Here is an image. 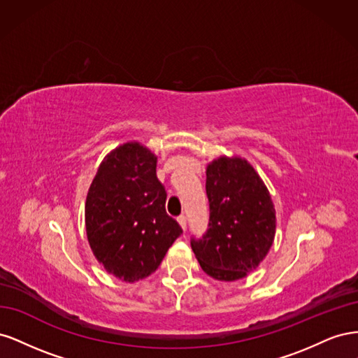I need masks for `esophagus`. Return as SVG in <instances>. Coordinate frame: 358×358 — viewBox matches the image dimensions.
<instances>
[{
  "instance_id": "34e87169",
  "label": "esophagus",
  "mask_w": 358,
  "mask_h": 358,
  "mask_svg": "<svg viewBox=\"0 0 358 358\" xmlns=\"http://www.w3.org/2000/svg\"><path fill=\"white\" fill-rule=\"evenodd\" d=\"M178 222H179L182 230L187 229V218H185V215H179V216H178Z\"/></svg>"
}]
</instances>
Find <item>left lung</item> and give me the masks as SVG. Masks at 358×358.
I'll use <instances>...</instances> for the list:
<instances>
[{"label": "left lung", "instance_id": "1", "mask_svg": "<svg viewBox=\"0 0 358 358\" xmlns=\"http://www.w3.org/2000/svg\"><path fill=\"white\" fill-rule=\"evenodd\" d=\"M210 218L208 233L192 241L203 272L233 282L248 276L268 254L276 233L270 192L251 162L221 155L206 167Z\"/></svg>", "mask_w": 358, "mask_h": 358}]
</instances>
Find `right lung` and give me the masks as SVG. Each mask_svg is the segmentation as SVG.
<instances>
[{"label":"right lung","mask_w":358,"mask_h":358,"mask_svg":"<svg viewBox=\"0 0 358 358\" xmlns=\"http://www.w3.org/2000/svg\"><path fill=\"white\" fill-rule=\"evenodd\" d=\"M166 199L152 150L127 142L104 157L86 196L85 227L106 272L127 284L155 272L182 234Z\"/></svg>","instance_id":"add662e5"}]
</instances>
